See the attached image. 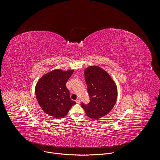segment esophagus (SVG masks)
Returning a JSON list of instances; mask_svg holds the SVG:
<instances>
[{"instance_id":"obj_1","label":"esophagus","mask_w":160,"mask_h":160,"mask_svg":"<svg viewBox=\"0 0 160 160\" xmlns=\"http://www.w3.org/2000/svg\"><path fill=\"white\" fill-rule=\"evenodd\" d=\"M76 103L79 104V103H80V102H81V101H80V99H77L76 100Z\"/></svg>"}]
</instances>
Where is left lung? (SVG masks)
Segmentation results:
<instances>
[{"instance_id":"1","label":"left lung","mask_w":160,"mask_h":160,"mask_svg":"<svg viewBox=\"0 0 160 160\" xmlns=\"http://www.w3.org/2000/svg\"><path fill=\"white\" fill-rule=\"evenodd\" d=\"M84 77L90 102L81 103L87 116L99 119L108 114L117 99V88L110 76L102 68L90 66L85 69Z\"/></svg>"}]
</instances>
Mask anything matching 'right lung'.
<instances>
[{
    "instance_id": "1",
    "label": "right lung",
    "mask_w": 160,
    "mask_h": 160,
    "mask_svg": "<svg viewBox=\"0 0 160 160\" xmlns=\"http://www.w3.org/2000/svg\"><path fill=\"white\" fill-rule=\"evenodd\" d=\"M73 71L56 69L43 76L38 82L35 89L37 100L42 110L49 116L62 118L76 104L71 99L66 86Z\"/></svg>"
}]
</instances>
